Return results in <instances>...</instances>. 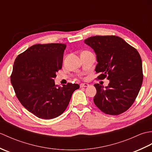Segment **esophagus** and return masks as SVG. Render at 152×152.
<instances>
[{"mask_svg": "<svg viewBox=\"0 0 152 152\" xmlns=\"http://www.w3.org/2000/svg\"><path fill=\"white\" fill-rule=\"evenodd\" d=\"M80 88H85V87H88L89 85L88 83H81V84L80 85Z\"/></svg>", "mask_w": 152, "mask_h": 152, "instance_id": "obj_1", "label": "esophagus"}]
</instances>
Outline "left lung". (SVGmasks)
<instances>
[{"label":"left lung","mask_w":152,"mask_h":152,"mask_svg":"<svg viewBox=\"0 0 152 152\" xmlns=\"http://www.w3.org/2000/svg\"><path fill=\"white\" fill-rule=\"evenodd\" d=\"M85 44L96 56L95 71L98 78L109 80L104 87L96 83L95 105L105 114L119 115L133 104L142 84V63L138 51L121 38L95 36Z\"/></svg>","instance_id":"obj_1"}]
</instances>
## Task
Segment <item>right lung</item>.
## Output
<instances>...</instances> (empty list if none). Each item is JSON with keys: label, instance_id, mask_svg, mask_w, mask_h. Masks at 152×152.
<instances>
[{"label": "right lung", "instance_id": "right-lung-1", "mask_svg": "<svg viewBox=\"0 0 152 152\" xmlns=\"http://www.w3.org/2000/svg\"><path fill=\"white\" fill-rule=\"evenodd\" d=\"M66 44H36L19 54L14 61L11 83L21 104L37 117L50 119L59 116L69 104L77 83L62 88L55 84L62 68Z\"/></svg>", "mask_w": 152, "mask_h": 152}]
</instances>
